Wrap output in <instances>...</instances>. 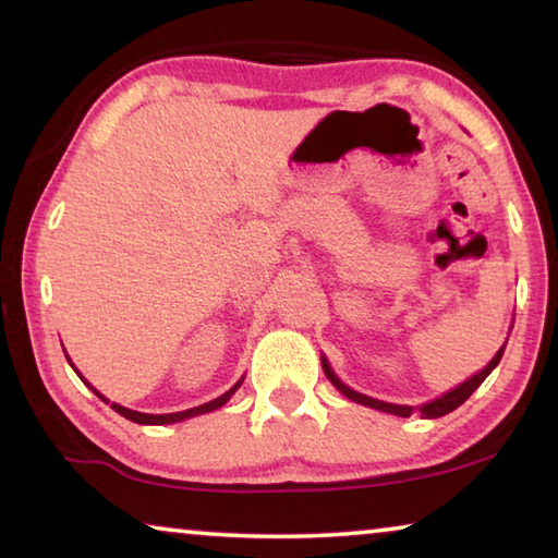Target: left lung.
I'll use <instances>...</instances> for the list:
<instances>
[{
    "label": "left lung",
    "mask_w": 558,
    "mask_h": 558,
    "mask_svg": "<svg viewBox=\"0 0 558 558\" xmlns=\"http://www.w3.org/2000/svg\"><path fill=\"white\" fill-rule=\"evenodd\" d=\"M505 347H507V342H505ZM505 347L499 349V352L495 354L493 362H489L483 372L472 376V379H468L465 384H460L458 389L448 391L446 396H440V399H436V401H430V403H423L421 409H418V411H421V415H423V418H440V415H446V413H450V411H456L460 403H465V401L470 399V396H472V391H475L477 386L487 379L489 372H493L495 366L499 364V359H502V354H505ZM323 369H325V374H327V379L332 381V384L337 386V389L347 396V399H352V401L362 403V405H369V409H376V411H386V413H393V415H403V418H409V415L413 413V405H396V403H384V401L369 399V396H364V393H356V391H352V389H349V386H344V384L339 381L337 376L332 374V369H329V364H327V359H323Z\"/></svg>",
    "instance_id": "obj_1"
}]
</instances>
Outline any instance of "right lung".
<instances>
[{"mask_svg": "<svg viewBox=\"0 0 558 558\" xmlns=\"http://www.w3.org/2000/svg\"><path fill=\"white\" fill-rule=\"evenodd\" d=\"M73 366V364H71ZM81 376V374H78ZM241 386V381L233 386L231 391H226L223 396H219V399H214V401H209V403H202V405H196V409H189V411H179V413H159V415H153V413H140V411H130V409H125V405H120V403H110L106 396H100L96 389L98 396L106 403H110V409L112 411H118L120 415H125L128 421H135V423H143V426H165V423H177V421H184V418H192V415H202V413H209V411H216V409H221V405L231 399V393L239 389Z\"/></svg>", "mask_w": 558, "mask_h": 558, "instance_id": "right-lung-1", "label": "right lung"}]
</instances>
